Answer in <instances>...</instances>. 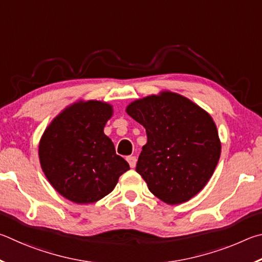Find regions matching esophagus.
I'll return each mask as SVG.
<instances>
[{"label":"esophagus","mask_w":262,"mask_h":262,"mask_svg":"<svg viewBox=\"0 0 262 262\" xmlns=\"http://www.w3.org/2000/svg\"><path fill=\"white\" fill-rule=\"evenodd\" d=\"M128 164H130V167H136V161H128Z\"/></svg>","instance_id":"1"}]
</instances>
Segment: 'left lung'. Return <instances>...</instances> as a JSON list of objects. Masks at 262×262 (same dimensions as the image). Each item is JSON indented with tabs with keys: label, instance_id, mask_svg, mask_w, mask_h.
Listing matches in <instances>:
<instances>
[{
	"label": "left lung",
	"instance_id": "1",
	"mask_svg": "<svg viewBox=\"0 0 262 262\" xmlns=\"http://www.w3.org/2000/svg\"><path fill=\"white\" fill-rule=\"evenodd\" d=\"M113 108L99 101L67 108L46 128L39 146L41 168L64 198L95 203L109 194L130 169L103 134Z\"/></svg>",
	"mask_w": 262,
	"mask_h": 262
}]
</instances>
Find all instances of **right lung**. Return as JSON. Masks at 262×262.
Returning a JSON list of instances; mask_svg holds the SVG:
<instances>
[{
	"label": "right lung",
	"instance_id": "obj_1",
	"mask_svg": "<svg viewBox=\"0 0 262 262\" xmlns=\"http://www.w3.org/2000/svg\"><path fill=\"white\" fill-rule=\"evenodd\" d=\"M127 114L146 128L147 144L136 171L152 193L170 205L199 193L216 168L221 144L212 117L173 93L137 100Z\"/></svg>",
	"mask_w": 262,
	"mask_h": 262
}]
</instances>
